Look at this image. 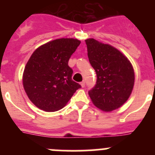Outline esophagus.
I'll return each instance as SVG.
<instances>
[{
	"instance_id": "obj_1",
	"label": "esophagus",
	"mask_w": 155,
	"mask_h": 155,
	"mask_svg": "<svg viewBox=\"0 0 155 155\" xmlns=\"http://www.w3.org/2000/svg\"><path fill=\"white\" fill-rule=\"evenodd\" d=\"M81 85L82 87H84V86H85V82H84V81H83L81 82Z\"/></svg>"
}]
</instances>
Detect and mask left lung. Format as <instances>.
Wrapping results in <instances>:
<instances>
[{
  "mask_svg": "<svg viewBox=\"0 0 155 155\" xmlns=\"http://www.w3.org/2000/svg\"><path fill=\"white\" fill-rule=\"evenodd\" d=\"M87 57L96 73V84L88 91L97 108L110 112L124 105L132 92L134 71L120 51L94 39L85 40Z\"/></svg>",
  "mask_w": 155,
  "mask_h": 155,
  "instance_id": "1",
  "label": "left lung"
}]
</instances>
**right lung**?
I'll use <instances>...</instances> for the list:
<instances>
[{"label":"right lung","mask_w":155,"mask_h":155,"mask_svg":"<svg viewBox=\"0 0 155 155\" xmlns=\"http://www.w3.org/2000/svg\"><path fill=\"white\" fill-rule=\"evenodd\" d=\"M81 41L58 39L37 48L27 62L23 86L28 98L39 109L54 112L62 109L81 86L72 80L68 66Z\"/></svg>","instance_id":"1"}]
</instances>
